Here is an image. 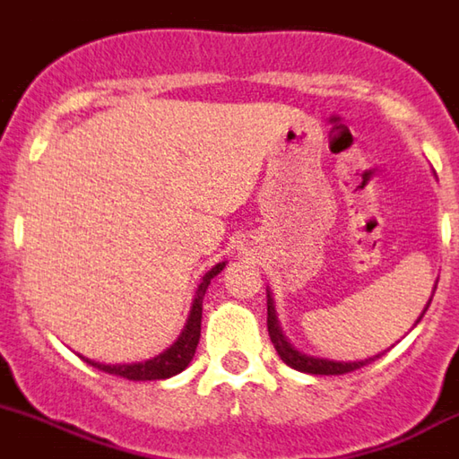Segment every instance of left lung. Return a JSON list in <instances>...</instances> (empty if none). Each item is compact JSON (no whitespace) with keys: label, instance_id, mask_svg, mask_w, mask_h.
<instances>
[{"label":"left lung","instance_id":"obj_1","mask_svg":"<svg viewBox=\"0 0 459 459\" xmlns=\"http://www.w3.org/2000/svg\"><path fill=\"white\" fill-rule=\"evenodd\" d=\"M429 307H430V302H429ZM429 307H426V308H429ZM426 308H423V313H426ZM423 313H421V316H423ZM419 320H421V317H419ZM268 333H270V340H273L274 349H277L279 358H281L283 363H286L288 368L298 369V372H304V374L340 377V374L356 372V369H360L363 365L374 363L377 358L383 356V353H378V356L365 358V360H356V363H338V360L313 358V356H307V353L298 351V349L288 342L286 335L281 333V326H279V322H277V313H274V304H273V298H270V295H268Z\"/></svg>","mask_w":459,"mask_h":459}]
</instances>
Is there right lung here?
<instances>
[{"instance_id": "right-lung-1", "label": "right lung", "mask_w": 459, "mask_h": 459, "mask_svg": "<svg viewBox=\"0 0 459 459\" xmlns=\"http://www.w3.org/2000/svg\"><path fill=\"white\" fill-rule=\"evenodd\" d=\"M222 268H225V261H222V264H216L207 274H204L198 290H195L194 307H191L185 331H182L180 338H178L164 353L151 358V360H143V363H133V365H103V363H94V360H90V358H82V360H85L87 365H91V368L101 369V372L115 374V377L128 378V381H161V378H171L176 377V374H180L182 369L191 363L195 347H198L204 292H207L209 281H212Z\"/></svg>"}]
</instances>
